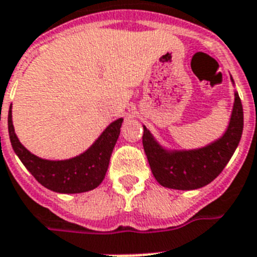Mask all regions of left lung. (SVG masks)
I'll use <instances>...</instances> for the list:
<instances>
[{
	"label": "left lung",
	"mask_w": 257,
	"mask_h": 257,
	"mask_svg": "<svg viewBox=\"0 0 257 257\" xmlns=\"http://www.w3.org/2000/svg\"><path fill=\"white\" fill-rule=\"evenodd\" d=\"M243 133V107L235 92L232 114L226 133L207 147L168 152L144 126L143 145L154 178L164 187L194 190L214 181L226 168Z\"/></svg>",
	"instance_id": "8db88e82"
}]
</instances>
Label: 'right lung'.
<instances>
[{
  "mask_svg": "<svg viewBox=\"0 0 257 257\" xmlns=\"http://www.w3.org/2000/svg\"><path fill=\"white\" fill-rule=\"evenodd\" d=\"M121 124L122 118L112 122L92 147L78 157L64 161H49L30 153L20 143L14 133L12 121V105L8 117L10 143L22 164L42 186L63 194L84 193L93 190L103 182L109 165L110 154L120 135Z\"/></svg>",
  "mask_w": 257,
  "mask_h": 257,
  "instance_id": "obj_1",
  "label": "right lung"
}]
</instances>
